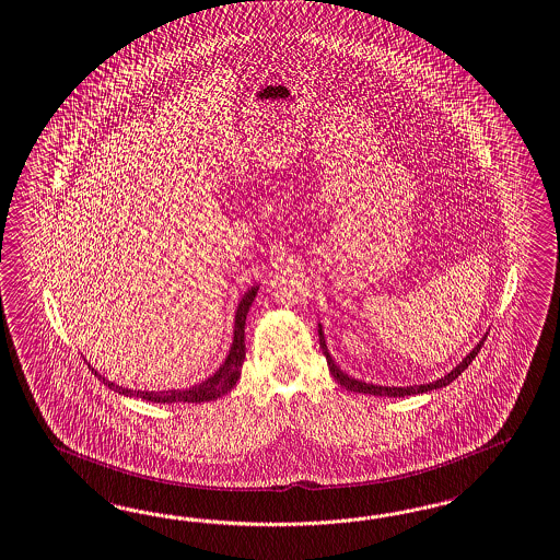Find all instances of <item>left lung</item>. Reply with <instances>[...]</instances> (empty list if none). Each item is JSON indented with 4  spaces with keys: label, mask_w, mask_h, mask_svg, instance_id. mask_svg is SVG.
Instances as JSON below:
<instances>
[{
    "label": "left lung",
    "mask_w": 560,
    "mask_h": 560,
    "mask_svg": "<svg viewBox=\"0 0 560 560\" xmlns=\"http://www.w3.org/2000/svg\"><path fill=\"white\" fill-rule=\"evenodd\" d=\"M318 339H320V349H323V353H325V358H327V363H329V372L332 373V377H335V380H337L345 389L359 392V394H372V396H387V398H400V396L404 398V396H415V394H424V392H431V389H439V387L448 386L451 382H455V380L459 377L460 373L465 372V370L469 368V363L477 358V353H479L481 345L486 341V337H483L479 343L475 345L474 351H471L467 358L463 359L453 372L446 373L445 377H441V380H436V382H432V384H422V386L387 387L375 386V384H365V382H359L355 377H349L347 373L341 372V370L337 368V363H335L332 358H330L329 349H327V343H325V335H323L320 325H318Z\"/></svg>",
    "instance_id": "8db88e82"
}]
</instances>
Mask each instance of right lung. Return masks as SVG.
<instances>
[{
  "label": "right lung",
  "mask_w": 560,
  "mask_h": 560,
  "mask_svg": "<svg viewBox=\"0 0 560 560\" xmlns=\"http://www.w3.org/2000/svg\"><path fill=\"white\" fill-rule=\"evenodd\" d=\"M258 294V287L249 288L244 294V299L237 306L235 313V329H233V343H231L230 355L223 361V365L217 370L211 377H207L197 386L187 387V389H168V392H142V389H128V387L115 386L114 382L105 380L103 375L91 368V372L100 377L101 382L117 394H124L129 398H142L145 401H160V404H174V401H190V404H201V401L217 400L219 396L228 394L231 387L237 384L242 375V365L245 359V316L252 306V302Z\"/></svg>",
  "instance_id": "obj_1"
}]
</instances>
